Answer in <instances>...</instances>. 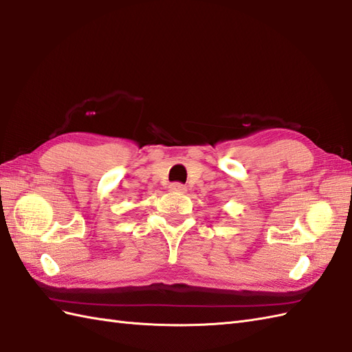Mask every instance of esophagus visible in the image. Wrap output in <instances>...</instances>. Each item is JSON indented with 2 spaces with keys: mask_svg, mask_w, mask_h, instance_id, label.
<instances>
[{
  "mask_svg": "<svg viewBox=\"0 0 352 352\" xmlns=\"http://www.w3.org/2000/svg\"><path fill=\"white\" fill-rule=\"evenodd\" d=\"M169 190L170 192H175V193H184L186 192V186H183L182 183H173L169 186Z\"/></svg>",
  "mask_w": 352,
  "mask_h": 352,
  "instance_id": "1",
  "label": "esophagus"
}]
</instances>
